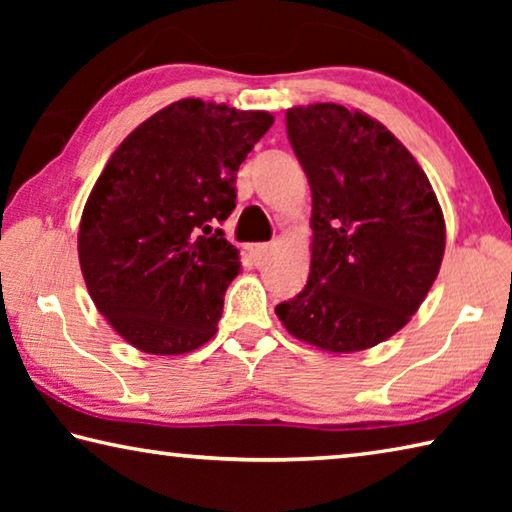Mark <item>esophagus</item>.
I'll list each match as a JSON object with an SVG mask.
<instances>
[{
	"mask_svg": "<svg viewBox=\"0 0 512 512\" xmlns=\"http://www.w3.org/2000/svg\"><path fill=\"white\" fill-rule=\"evenodd\" d=\"M246 253H248V257L253 259V262H262V259H266L268 257V253H271V246L268 244H250V246H246Z\"/></svg>",
	"mask_w": 512,
	"mask_h": 512,
	"instance_id": "obj_1",
	"label": "esophagus"
}]
</instances>
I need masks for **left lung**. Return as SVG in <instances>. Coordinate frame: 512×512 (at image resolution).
I'll list each match as a JSON object with an SVG mask.
<instances>
[{"label":"left lung","mask_w":512,"mask_h":512,"mask_svg":"<svg viewBox=\"0 0 512 512\" xmlns=\"http://www.w3.org/2000/svg\"><path fill=\"white\" fill-rule=\"evenodd\" d=\"M311 187V266L275 307L289 334L334 354L391 339L427 298L445 255V219L427 173L366 112L339 103L287 110Z\"/></svg>","instance_id":"left-lung-1"}]
</instances>
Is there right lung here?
<instances>
[{
	"label": "right lung",
	"instance_id": "1",
	"mask_svg": "<svg viewBox=\"0 0 512 512\" xmlns=\"http://www.w3.org/2000/svg\"><path fill=\"white\" fill-rule=\"evenodd\" d=\"M273 121L180 99L110 155L81 216L79 262L94 305L133 348L185 354L216 334L241 266L216 225L235 210L237 171Z\"/></svg>",
	"mask_w": 512,
	"mask_h": 512
}]
</instances>
